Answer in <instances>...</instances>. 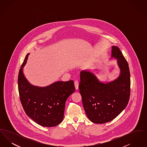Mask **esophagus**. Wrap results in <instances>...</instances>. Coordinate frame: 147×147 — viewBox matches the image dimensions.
Segmentation results:
<instances>
[{"instance_id": "esophagus-1", "label": "esophagus", "mask_w": 147, "mask_h": 147, "mask_svg": "<svg viewBox=\"0 0 147 147\" xmlns=\"http://www.w3.org/2000/svg\"><path fill=\"white\" fill-rule=\"evenodd\" d=\"M74 85H75V88L76 90H78L79 88V82L78 80H75L74 81Z\"/></svg>"}]
</instances>
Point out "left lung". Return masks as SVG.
<instances>
[{
  "label": "left lung",
  "instance_id": "1",
  "mask_svg": "<svg viewBox=\"0 0 147 147\" xmlns=\"http://www.w3.org/2000/svg\"><path fill=\"white\" fill-rule=\"evenodd\" d=\"M112 57L117 59L121 69L119 78L104 84L89 71L80 72L79 91L85 111L91 122L102 124L115 119L128 103L130 72L125 58L118 47L112 46Z\"/></svg>",
  "mask_w": 147,
  "mask_h": 147
}]
</instances>
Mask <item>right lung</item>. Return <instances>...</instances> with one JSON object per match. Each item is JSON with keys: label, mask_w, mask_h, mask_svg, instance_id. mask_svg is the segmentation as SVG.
<instances>
[{"label": "right lung", "mask_w": 147, "mask_h": 147, "mask_svg": "<svg viewBox=\"0 0 147 147\" xmlns=\"http://www.w3.org/2000/svg\"><path fill=\"white\" fill-rule=\"evenodd\" d=\"M28 55L21 65L18 79L22 107L28 117L40 126H57L63 121L67 98L75 91L74 82L59 81L43 88L31 85L22 72Z\"/></svg>", "instance_id": "obj_1"}]
</instances>
